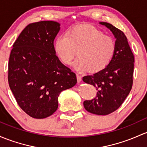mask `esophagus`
<instances>
[{
    "label": "esophagus",
    "mask_w": 147,
    "mask_h": 147,
    "mask_svg": "<svg viewBox=\"0 0 147 147\" xmlns=\"http://www.w3.org/2000/svg\"><path fill=\"white\" fill-rule=\"evenodd\" d=\"M76 77H77V80H78V83H80V82L81 81V80H82L81 76H80L79 74H77Z\"/></svg>",
    "instance_id": "1"
}]
</instances>
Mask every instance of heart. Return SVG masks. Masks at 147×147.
Listing matches in <instances>:
<instances>
[{"label": "heart", "mask_w": 147, "mask_h": 147, "mask_svg": "<svg viewBox=\"0 0 147 147\" xmlns=\"http://www.w3.org/2000/svg\"><path fill=\"white\" fill-rule=\"evenodd\" d=\"M55 51L64 64H69L76 55L73 67L77 71L97 73L111 63L116 53V42L91 25L77 26L55 39Z\"/></svg>", "instance_id": "1"}]
</instances>
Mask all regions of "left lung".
<instances>
[{"mask_svg":"<svg viewBox=\"0 0 147 147\" xmlns=\"http://www.w3.org/2000/svg\"><path fill=\"white\" fill-rule=\"evenodd\" d=\"M116 38V53L108 67L83 80L95 87L97 95L83 102L85 109L97 115H108L118 109L130 93L133 83L134 55L122 31L109 23L100 22Z\"/></svg>","mask_w":147,"mask_h":147,"instance_id":"8db88e82","label":"left lung"}]
</instances>
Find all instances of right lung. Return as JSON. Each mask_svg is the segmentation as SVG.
Here are the masks:
<instances>
[{
	"instance_id": "1",
	"label": "right lung",
	"mask_w": 147,
	"mask_h": 147,
	"mask_svg": "<svg viewBox=\"0 0 147 147\" xmlns=\"http://www.w3.org/2000/svg\"><path fill=\"white\" fill-rule=\"evenodd\" d=\"M60 24L54 21L29 24L14 42L8 63V83L20 108L38 119L58 108L61 91L76 84V74L59 61L54 40Z\"/></svg>"
}]
</instances>
